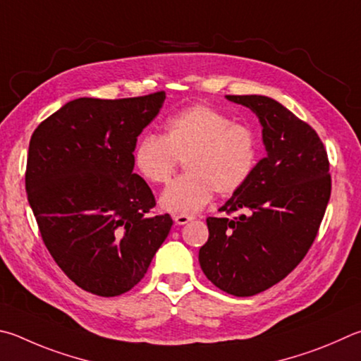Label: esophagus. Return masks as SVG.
<instances>
[{"mask_svg": "<svg viewBox=\"0 0 361 361\" xmlns=\"http://www.w3.org/2000/svg\"><path fill=\"white\" fill-rule=\"evenodd\" d=\"M173 219H175V224L185 226V224H188L189 221H192L194 218H192V216H188V214H176Z\"/></svg>", "mask_w": 361, "mask_h": 361, "instance_id": "1", "label": "esophagus"}]
</instances>
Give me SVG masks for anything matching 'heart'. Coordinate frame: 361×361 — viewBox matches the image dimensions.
Listing matches in <instances>:
<instances>
[{
    "label": "heart",
    "instance_id": "1",
    "mask_svg": "<svg viewBox=\"0 0 361 361\" xmlns=\"http://www.w3.org/2000/svg\"><path fill=\"white\" fill-rule=\"evenodd\" d=\"M260 142L246 124L207 104L170 116L164 135L147 134L137 142L134 166L143 178L166 185L185 159L186 172L161 195V207L175 214H194L214 191L231 195L251 178L259 164Z\"/></svg>",
    "mask_w": 361,
    "mask_h": 361
}]
</instances>
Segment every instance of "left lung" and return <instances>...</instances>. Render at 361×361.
<instances>
[{
	"mask_svg": "<svg viewBox=\"0 0 361 361\" xmlns=\"http://www.w3.org/2000/svg\"><path fill=\"white\" fill-rule=\"evenodd\" d=\"M259 116L267 158L219 212L207 218L209 237L199 251L212 283L251 297L284 279L310 251L331 194L330 162L310 124L267 96H227Z\"/></svg>",
	"mask_w": 361,
	"mask_h": 361,
	"instance_id": "1",
	"label": "left lung"
}]
</instances>
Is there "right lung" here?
<instances>
[{
	"mask_svg": "<svg viewBox=\"0 0 361 361\" xmlns=\"http://www.w3.org/2000/svg\"><path fill=\"white\" fill-rule=\"evenodd\" d=\"M166 99L78 97L31 135L25 186L45 247L83 290L116 297L145 276L173 221L134 173L137 137Z\"/></svg>",
	"mask_w": 361,
	"mask_h": 361,
	"instance_id": "obj_1",
	"label": "right lung"
}]
</instances>
